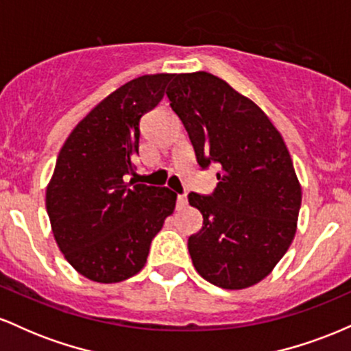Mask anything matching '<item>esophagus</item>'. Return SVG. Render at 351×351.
Listing matches in <instances>:
<instances>
[{"label":"esophagus","mask_w":351,"mask_h":351,"mask_svg":"<svg viewBox=\"0 0 351 351\" xmlns=\"http://www.w3.org/2000/svg\"><path fill=\"white\" fill-rule=\"evenodd\" d=\"M188 206V198L184 195H180L178 196V209H183Z\"/></svg>","instance_id":"esophagus-1"}]
</instances>
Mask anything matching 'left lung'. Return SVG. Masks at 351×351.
Segmentation results:
<instances>
[{"label": "left lung", "instance_id": "8db88e82", "mask_svg": "<svg viewBox=\"0 0 351 351\" xmlns=\"http://www.w3.org/2000/svg\"><path fill=\"white\" fill-rule=\"evenodd\" d=\"M167 95L199 167H219L211 196L188 195L203 215L188 239L193 265L221 289L251 287L295 236L302 188L291 153L263 108L209 72L175 74Z\"/></svg>", "mask_w": 351, "mask_h": 351}]
</instances>
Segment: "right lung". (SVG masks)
Wrapping results in <instances>:
<instances>
[{"label":"right lung","mask_w":351,"mask_h":351,"mask_svg":"<svg viewBox=\"0 0 351 351\" xmlns=\"http://www.w3.org/2000/svg\"><path fill=\"white\" fill-rule=\"evenodd\" d=\"M175 74H147L120 86L67 136L46 188L60 252L80 276L115 284L143 269L152 239L173 215L176 193L135 184L140 119L163 99Z\"/></svg>","instance_id":"add662e5"}]
</instances>
